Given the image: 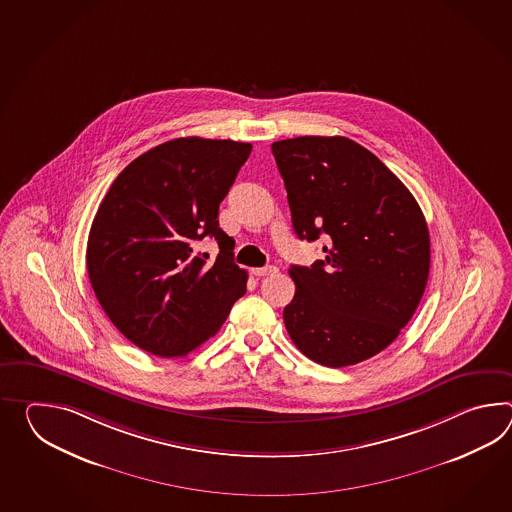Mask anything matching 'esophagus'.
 I'll return each mask as SVG.
<instances>
[{
	"label": "esophagus",
	"instance_id": "esophagus-1",
	"mask_svg": "<svg viewBox=\"0 0 512 512\" xmlns=\"http://www.w3.org/2000/svg\"><path fill=\"white\" fill-rule=\"evenodd\" d=\"M277 266H262V268H255L253 270V275H257V277H266V275H273V273H277Z\"/></svg>",
	"mask_w": 512,
	"mask_h": 512
}]
</instances>
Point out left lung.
<instances>
[{"instance_id": "left-lung-1", "label": "left lung", "mask_w": 512, "mask_h": 512, "mask_svg": "<svg viewBox=\"0 0 512 512\" xmlns=\"http://www.w3.org/2000/svg\"><path fill=\"white\" fill-rule=\"evenodd\" d=\"M299 239L325 237V259L292 266L284 307L297 349L327 367L364 362L393 343L421 303L430 233L408 187L349 137L275 141Z\"/></svg>"}]
</instances>
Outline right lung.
Segmentation results:
<instances>
[{"mask_svg": "<svg viewBox=\"0 0 512 512\" xmlns=\"http://www.w3.org/2000/svg\"><path fill=\"white\" fill-rule=\"evenodd\" d=\"M250 143L180 137L148 150L115 178L91 224L86 266L106 316L139 349L180 358L215 336L246 294L235 240L218 207L250 158ZM211 236L207 265L193 250Z\"/></svg>", "mask_w": 512, "mask_h": 512, "instance_id": "right-lung-1", "label": "right lung"}]
</instances>
